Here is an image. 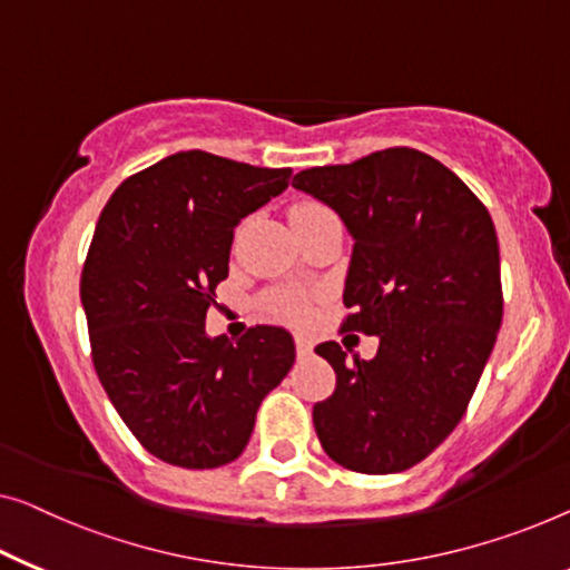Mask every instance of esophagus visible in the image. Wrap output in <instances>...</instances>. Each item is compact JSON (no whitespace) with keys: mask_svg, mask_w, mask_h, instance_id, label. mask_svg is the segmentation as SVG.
Returning a JSON list of instances; mask_svg holds the SVG:
<instances>
[{"mask_svg":"<svg viewBox=\"0 0 570 570\" xmlns=\"http://www.w3.org/2000/svg\"><path fill=\"white\" fill-rule=\"evenodd\" d=\"M312 351H314L312 340L304 335H296V355H299V358H309Z\"/></svg>","mask_w":570,"mask_h":570,"instance_id":"34e87169","label":"esophagus"}]
</instances>
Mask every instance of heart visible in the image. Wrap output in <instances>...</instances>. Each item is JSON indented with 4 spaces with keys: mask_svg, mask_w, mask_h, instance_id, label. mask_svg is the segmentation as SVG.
Here are the masks:
<instances>
[{
    "mask_svg": "<svg viewBox=\"0 0 570 570\" xmlns=\"http://www.w3.org/2000/svg\"><path fill=\"white\" fill-rule=\"evenodd\" d=\"M325 209L314 202H302L292 209V215H307V212ZM268 312L278 320L288 322H307L309 320V299L302 292H276L268 296Z\"/></svg>",
    "mask_w": 570,
    "mask_h": 570,
    "instance_id": "b5f03b06",
    "label": "heart"
}]
</instances>
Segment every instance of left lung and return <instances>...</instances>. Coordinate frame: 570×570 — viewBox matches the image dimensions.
Instances as JSON below:
<instances>
[{
    "label": "left lung",
    "mask_w": 570,
    "mask_h": 570,
    "mask_svg": "<svg viewBox=\"0 0 570 570\" xmlns=\"http://www.w3.org/2000/svg\"><path fill=\"white\" fill-rule=\"evenodd\" d=\"M353 235L343 330L379 335L376 358L314 347L335 392L312 410L325 453L358 473L412 469L455 430L502 327V271L489 209L448 166L386 148L299 171Z\"/></svg>",
    "instance_id": "1"
}]
</instances>
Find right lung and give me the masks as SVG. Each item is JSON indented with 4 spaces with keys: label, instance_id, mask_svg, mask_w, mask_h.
<instances>
[{
    "label": "right lung",
    "instance_id": "1",
    "mask_svg": "<svg viewBox=\"0 0 570 570\" xmlns=\"http://www.w3.org/2000/svg\"><path fill=\"white\" fill-rule=\"evenodd\" d=\"M292 168L204 150L168 156L117 186L81 271L91 361L140 445L181 469H217L248 445L256 412L294 366L284 327L204 333L243 217L278 197Z\"/></svg>",
    "mask_w": 570,
    "mask_h": 570
}]
</instances>
